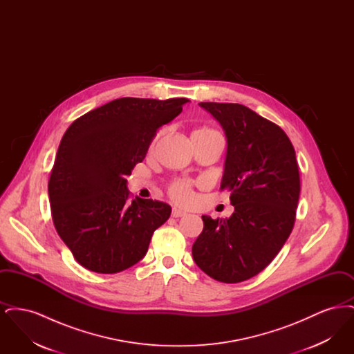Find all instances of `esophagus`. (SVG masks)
Here are the masks:
<instances>
[{"label":"esophagus","instance_id":"1","mask_svg":"<svg viewBox=\"0 0 354 354\" xmlns=\"http://www.w3.org/2000/svg\"><path fill=\"white\" fill-rule=\"evenodd\" d=\"M185 215L187 214H185V211H182L179 208H172V218H183Z\"/></svg>","mask_w":354,"mask_h":354}]
</instances>
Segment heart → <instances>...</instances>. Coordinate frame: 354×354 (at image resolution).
<instances>
[{
    "label": "heart",
    "mask_w": 354,
    "mask_h": 354,
    "mask_svg": "<svg viewBox=\"0 0 354 354\" xmlns=\"http://www.w3.org/2000/svg\"><path fill=\"white\" fill-rule=\"evenodd\" d=\"M165 130H160L158 134L155 135L153 140L151 143V149L155 147V145L158 143L159 138L163 135ZM198 135H220L218 131L209 129V127H201V129H196L192 136H198ZM169 195L171 198L178 203H188L192 199V191H191V185H188L185 180H176L174 182L171 187H169Z\"/></svg>",
    "instance_id": "obj_1"
}]
</instances>
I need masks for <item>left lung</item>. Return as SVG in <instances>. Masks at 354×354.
Here are the masks:
<instances>
[{
  "label": "left lung",
  "instance_id": "1",
  "mask_svg": "<svg viewBox=\"0 0 354 354\" xmlns=\"http://www.w3.org/2000/svg\"><path fill=\"white\" fill-rule=\"evenodd\" d=\"M199 104L227 136L220 189L231 192L235 211L225 220L203 215L192 256L209 277L235 284L264 270L290 235L300 196L299 165L288 135L276 123L239 103Z\"/></svg>",
  "mask_w": 354,
  "mask_h": 354
}]
</instances>
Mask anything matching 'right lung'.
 Listing matches in <instances>:
<instances>
[{"label": "right lung", "instance_id": "right-lung-1", "mask_svg": "<svg viewBox=\"0 0 354 354\" xmlns=\"http://www.w3.org/2000/svg\"><path fill=\"white\" fill-rule=\"evenodd\" d=\"M187 98H119L75 119L59 143L49 179L51 218L86 270L118 273L145 257L169 204L131 199L126 178L156 130L178 117Z\"/></svg>", "mask_w": 354, "mask_h": 354}]
</instances>
